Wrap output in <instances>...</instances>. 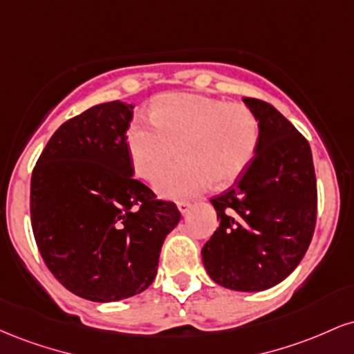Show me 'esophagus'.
<instances>
[{"instance_id":"esophagus-1","label":"esophagus","mask_w":354,"mask_h":354,"mask_svg":"<svg viewBox=\"0 0 354 354\" xmlns=\"http://www.w3.org/2000/svg\"><path fill=\"white\" fill-rule=\"evenodd\" d=\"M189 208H191V205H189L188 201H178V209L181 211V214L188 213Z\"/></svg>"}]
</instances>
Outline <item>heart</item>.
I'll return each mask as SVG.
<instances>
[{
  "mask_svg": "<svg viewBox=\"0 0 354 354\" xmlns=\"http://www.w3.org/2000/svg\"><path fill=\"white\" fill-rule=\"evenodd\" d=\"M128 143L133 168L146 181L160 174L182 148L185 161L156 181L163 196L181 200L211 183L236 181L258 148L259 123L241 103L171 93L158 98L151 120L133 123Z\"/></svg>",
  "mask_w": 354,
  "mask_h": 354,
  "instance_id": "obj_1",
  "label": "heart"
}]
</instances>
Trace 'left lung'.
<instances>
[{
	"label": "left lung",
	"instance_id": "1",
	"mask_svg": "<svg viewBox=\"0 0 354 354\" xmlns=\"http://www.w3.org/2000/svg\"><path fill=\"white\" fill-rule=\"evenodd\" d=\"M243 101L258 118L259 143L245 173L211 200L219 226L201 256L221 286L263 291L283 281L306 253L318 191L306 138L266 101Z\"/></svg>",
	"mask_w": 354,
	"mask_h": 354
}]
</instances>
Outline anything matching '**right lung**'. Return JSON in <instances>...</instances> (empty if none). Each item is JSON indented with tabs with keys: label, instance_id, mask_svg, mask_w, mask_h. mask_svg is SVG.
<instances>
[{
	"label": "right lung",
	"instance_id": "right-lung-1",
	"mask_svg": "<svg viewBox=\"0 0 354 354\" xmlns=\"http://www.w3.org/2000/svg\"><path fill=\"white\" fill-rule=\"evenodd\" d=\"M133 108L115 100L64 121L31 174V226L48 270L98 303L153 283L166 234L181 219L173 201L133 176Z\"/></svg>",
	"mask_w": 354,
	"mask_h": 354
}]
</instances>
